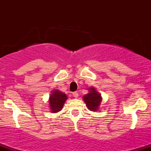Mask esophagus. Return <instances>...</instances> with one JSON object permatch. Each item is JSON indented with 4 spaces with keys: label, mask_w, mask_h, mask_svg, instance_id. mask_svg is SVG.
Masks as SVG:
<instances>
[{
    "label": "esophagus",
    "mask_w": 151,
    "mask_h": 151,
    "mask_svg": "<svg viewBox=\"0 0 151 151\" xmlns=\"http://www.w3.org/2000/svg\"><path fill=\"white\" fill-rule=\"evenodd\" d=\"M72 94H73L74 98H77L79 96V93H78L77 91H74V92L72 93Z\"/></svg>",
    "instance_id": "1"
}]
</instances>
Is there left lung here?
Returning a JSON list of instances; mask_svg holds the SVG:
<instances>
[{
	"label": "left lung",
	"mask_w": 151,
	"mask_h": 151,
	"mask_svg": "<svg viewBox=\"0 0 151 151\" xmlns=\"http://www.w3.org/2000/svg\"><path fill=\"white\" fill-rule=\"evenodd\" d=\"M89 93L83 96L82 99L85 102L86 106L91 111H99V106L102 101L101 94L93 86L88 88Z\"/></svg>",
	"instance_id": "8db88e82"
}]
</instances>
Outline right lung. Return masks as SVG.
I'll return each instance as SVG.
<instances>
[{
    "instance_id": "add662e5",
    "label": "right lung",
    "mask_w": 151,
    "mask_h": 151,
    "mask_svg": "<svg viewBox=\"0 0 151 151\" xmlns=\"http://www.w3.org/2000/svg\"><path fill=\"white\" fill-rule=\"evenodd\" d=\"M67 94L58 89H54L50 94L49 106L50 112L58 113L63 108L66 100L67 99Z\"/></svg>"
}]
</instances>
